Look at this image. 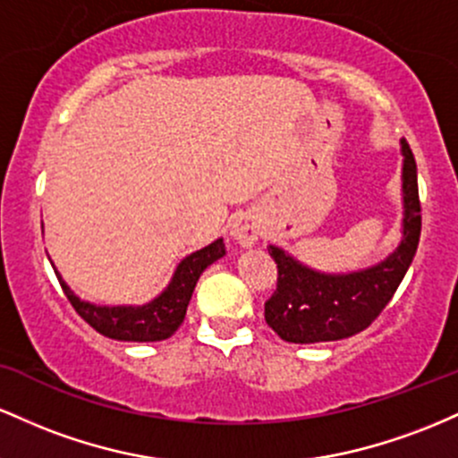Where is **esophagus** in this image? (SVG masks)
Wrapping results in <instances>:
<instances>
[{"instance_id":"1","label":"esophagus","mask_w":458,"mask_h":458,"mask_svg":"<svg viewBox=\"0 0 458 458\" xmlns=\"http://www.w3.org/2000/svg\"><path fill=\"white\" fill-rule=\"evenodd\" d=\"M231 238L240 246H244V249L255 246L257 240L261 238L259 220L250 214H242L240 218H235L233 225H231Z\"/></svg>"}]
</instances>
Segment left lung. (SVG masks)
Instances as JSON below:
<instances>
[{
  "label": "left lung",
  "mask_w": 458,
  "mask_h": 458,
  "mask_svg": "<svg viewBox=\"0 0 458 458\" xmlns=\"http://www.w3.org/2000/svg\"><path fill=\"white\" fill-rule=\"evenodd\" d=\"M418 166L403 140V238L378 264L351 272H322L302 264L281 246L270 244L276 261V292L266 302V322L292 344L337 342L357 335L374 322L398 290L418 250Z\"/></svg>",
  "instance_id": "left-lung-1"
}]
</instances>
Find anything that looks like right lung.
Masks as SVG:
<instances>
[{
  "instance_id": "add662e5",
  "label": "right lung",
  "mask_w": 458,
  "mask_h": 458,
  "mask_svg": "<svg viewBox=\"0 0 458 458\" xmlns=\"http://www.w3.org/2000/svg\"><path fill=\"white\" fill-rule=\"evenodd\" d=\"M225 253H227V249H225L223 238H218L205 249L183 257L174 268L168 285L145 305H95V302L81 301L64 284L60 272L55 270L54 261H51V266H54L55 276H58L71 305L97 333L118 342H162L168 340L182 327L199 276L203 275L208 266L225 257Z\"/></svg>"
}]
</instances>
